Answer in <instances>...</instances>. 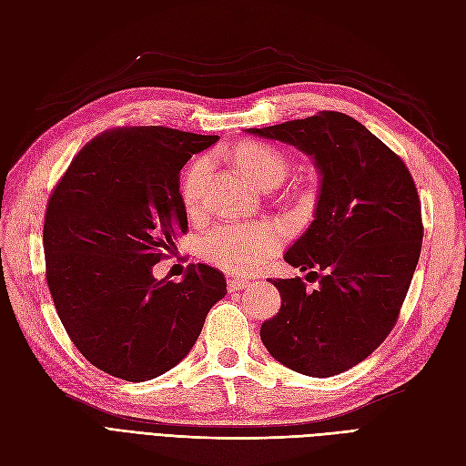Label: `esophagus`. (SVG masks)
<instances>
[{
	"instance_id": "1",
	"label": "esophagus",
	"mask_w": 466,
	"mask_h": 466,
	"mask_svg": "<svg viewBox=\"0 0 466 466\" xmlns=\"http://www.w3.org/2000/svg\"><path fill=\"white\" fill-rule=\"evenodd\" d=\"M247 284H248V279H243V278H229V279H228V289H229V291H238V289H243Z\"/></svg>"
}]
</instances>
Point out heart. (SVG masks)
<instances>
[{
	"label": "heart",
	"instance_id": "1",
	"mask_svg": "<svg viewBox=\"0 0 466 466\" xmlns=\"http://www.w3.org/2000/svg\"><path fill=\"white\" fill-rule=\"evenodd\" d=\"M237 163L247 177L266 188L286 177L288 161L278 149L264 144H245L237 149ZM209 173V161L198 159L182 180V200L188 211L198 206ZM279 247V235L268 225H221L208 233L202 243V257L223 270L247 274L255 270L268 257H272Z\"/></svg>",
	"mask_w": 466,
	"mask_h": 466
}]
</instances>
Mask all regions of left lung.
<instances>
[{
  "label": "left lung",
  "instance_id": "left-lung-1",
  "mask_svg": "<svg viewBox=\"0 0 466 466\" xmlns=\"http://www.w3.org/2000/svg\"><path fill=\"white\" fill-rule=\"evenodd\" d=\"M245 132L293 146L320 175L313 221L284 260L323 276L313 291L301 278L274 279L281 307L262 322V344L293 371L338 375L383 344L410 288L424 237L412 175L342 112Z\"/></svg>",
  "mask_w": 466,
  "mask_h": 466
}]
</instances>
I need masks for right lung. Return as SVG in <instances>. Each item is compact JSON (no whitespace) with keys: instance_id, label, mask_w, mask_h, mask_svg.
Listing matches in <instances>:
<instances>
[{"instance_id":"right-lung-1","label":"right lung","mask_w":466,"mask_h":466,"mask_svg":"<svg viewBox=\"0 0 466 466\" xmlns=\"http://www.w3.org/2000/svg\"><path fill=\"white\" fill-rule=\"evenodd\" d=\"M218 139L163 126L105 132L50 196L48 288L67 336L105 373L139 383L173 370L228 293L223 274L206 264L178 284L153 276L188 229L180 168Z\"/></svg>"}]
</instances>
